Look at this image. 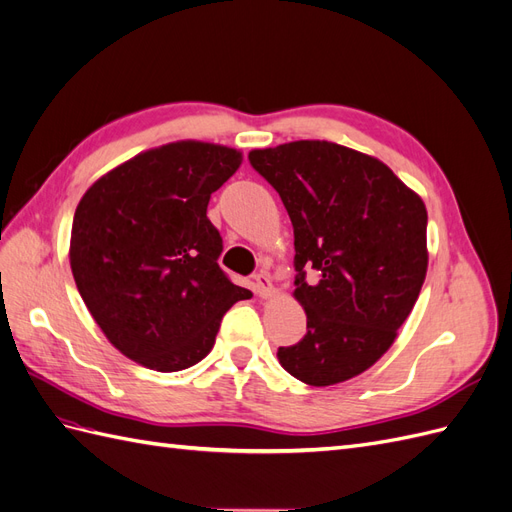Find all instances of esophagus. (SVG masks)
Masks as SVG:
<instances>
[{
	"mask_svg": "<svg viewBox=\"0 0 512 512\" xmlns=\"http://www.w3.org/2000/svg\"><path fill=\"white\" fill-rule=\"evenodd\" d=\"M254 288H256V292L260 294V297H271L273 284H271L269 273H265V271L256 273V275H254Z\"/></svg>",
	"mask_w": 512,
	"mask_h": 512,
	"instance_id": "obj_1",
	"label": "esophagus"
}]
</instances>
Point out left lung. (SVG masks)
Masks as SVG:
<instances>
[{
	"label": "left lung",
	"instance_id": "8db88e82",
	"mask_svg": "<svg viewBox=\"0 0 512 512\" xmlns=\"http://www.w3.org/2000/svg\"><path fill=\"white\" fill-rule=\"evenodd\" d=\"M294 228V297L307 333L277 350L297 380L331 386L391 348L427 273V209L376 158L327 141L254 149ZM307 272H316L314 281Z\"/></svg>",
	"mask_w": 512,
	"mask_h": 512
}]
</instances>
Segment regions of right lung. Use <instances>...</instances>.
Returning a JSON list of instances; mask_svg holds the SVG:
<instances>
[{
  "mask_svg": "<svg viewBox=\"0 0 512 512\" xmlns=\"http://www.w3.org/2000/svg\"><path fill=\"white\" fill-rule=\"evenodd\" d=\"M241 153L181 141L98 179L74 211L70 267L87 309L117 350L158 371L203 361L220 322L252 292L218 265L209 198Z\"/></svg>",
  "mask_w": 512,
  "mask_h": 512,
  "instance_id": "1",
  "label": "right lung"
}]
</instances>
